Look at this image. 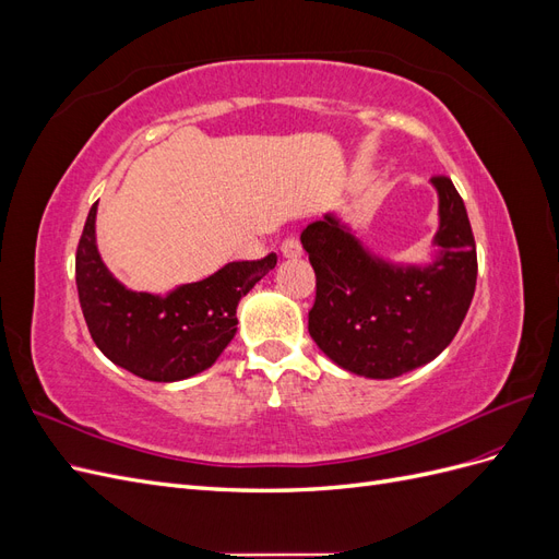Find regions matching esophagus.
<instances>
[{
  "label": "esophagus",
  "instance_id": "obj_1",
  "mask_svg": "<svg viewBox=\"0 0 559 559\" xmlns=\"http://www.w3.org/2000/svg\"><path fill=\"white\" fill-rule=\"evenodd\" d=\"M300 242L296 240V238H286L284 242H282V253L286 259H296V257H300Z\"/></svg>",
  "mask_w": 559,
  "mask_h": 559
}]
</instances>
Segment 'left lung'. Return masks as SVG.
Here are the masks:
<instances>
[{
  "label": "left lung",
  "mask_w": 559,
  "mask_h": 559,
  "mask_svg": "<svg viewBox=\"0 0 559 559\" xmlns=\"http://www.w3.org/2000/svg\"><path fill=\"white\" fill-rule=\"evenodd\" d=\"M441 226L427 265H392L368 253L326 214L300 233L317 275L308 331L341 368L389 380L436 359L460 331L476 292L478 257L462 195L445 175L431 177Z\"/></svg>",
  "instance_id": "left-lung-1"
}]
</instances>
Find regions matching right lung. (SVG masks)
Masks as SVG:
<instances>
[{"instance_id":"obj_1","label":"right lung","mask_w":559,"mask_h":559,"mask_svg":"<svg viewBox=\"0 0 559 559\" xmlns=\"http://www.w3.org/2000/svg\"><path fill=\"white\" fill-rule=\"evenodd\" d=\"M97 202L76 247V289L95 345L109 361L151 382H177L210 368L238 331V302L277 257L235 261L167 296L138 294L114 280L95 245Z\"/></svg>"}]
</instances>
